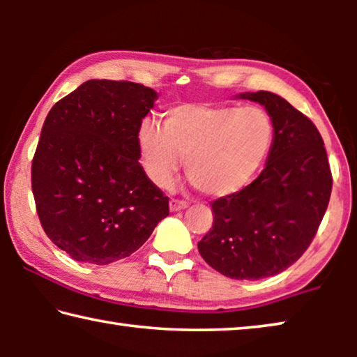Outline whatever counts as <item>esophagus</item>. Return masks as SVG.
<instances>
[{
    "label": "esophagus",
    "mask_w": 357,
    "mask_h": 357,
    "mask_svg": "<svg viewBox=\"0 0 357 357\" xmlns=\"http://www.w3.org/2000/svg\"><path fill=\"white\" fill-rule=\"evenodd\" d=\"M189 206V203H187L185 200H179V198H172L170 200V211H181Z\"/></svg>",
    "instance_id": "1"
}]
</instances>
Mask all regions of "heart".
<instances>
[{
    "label": "heart",
    "mask_w": 357,
    "mask_h": 357,
    "mask_svg": "<svg viewBox=\"0 0 357 357\" xmlns=\"http://www.w3.org/2000/svg\"><path fill=\"white\" fill-rule=\"evenodd\" d=\"M274 123L259 107L179 104L165 112L164 123L144 119L138 129L144 170L165 187L181 165L198 189L225 197L243 189L268 159Z\"/></svg>",
    "instance_id": "obj_1"
}]
</instances>
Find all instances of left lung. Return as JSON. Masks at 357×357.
Segmentation results:
<instances>
[{
    "label": "left lung",
    "mask_w": 357,
    "mask_h": 357,
    "mask_svg": "<svg viewBox=\"0 0 357 357\" xmlns=\"http://www.w3.org/2000/svg\"><path fill=\"white\" fill-rule=\"evenodd\" d=\"M264 105L274 123L268 164L243 190L211 203L213 228L198 243L211 268L236 280H258L298 261L328 209L332 173L317 126L280 96H241Z\"/></svg>",
    "instance_id": "obj_1"
}]
</instances>
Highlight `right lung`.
<instances>
[{
    "instance_id": "obj_1",
    "label": "right lung",
    "mask_w": 357,
    "mask_h": 357,
    "mask_svg": "<svg viewBox=\"0 0 357 357\" xmlns=\"http://www.w3.org/2000/svg\"><path fill=\"white\" fill-rule=\"evenodd\" d=\"M155 98L140 83L88 80L47 114L31 165L36 211L77 261L129 257L170 213L138 162V129Z\"/></svg>"
}]
</instances>
